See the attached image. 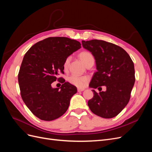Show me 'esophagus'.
Returning <instances> with one entry per match:
<instances>
[{
	"label": "esophagus",
	"instance_id": "obj_1",
	"mask_svg": "<svg viewBox=\"0 0 152 152\" xmlns=\"http://www.w3.org/2000/svg\"><path fill=\"white\" fill-rule=\"evenodd\" d=\"M85 89H84V88H78L77 89V91L78 92H82V91H84Z\"/></svg>",
	"mask_w": 152,
	"mask_h": 152
}]
</instances>
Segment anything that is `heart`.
<instances>
[{
	"instance_id": "1",
	"label": "heart",
	"mask_w": 152,
	"mask_h": 152,
	"mask_svg": "<svg viewBox=\"0 0 152 152\" xmlns=\"http://www.w3.org/2000/svg\"><path fill=\"white\" fill-rule=\"evenodd\" d=\"M79 57L81 60L84 62L86 66H87L92 62L94 61L93 55L89 51H83L80 53ZM72 59L71 56H68L66 58L63 63V68L67 69L69 64ZM89 78L87 76H78L75 75H71L67 77V80L69 83L79 87H84L87 82L88 81Z\"/></svg>"
}]
</instances>
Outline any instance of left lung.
<instances>
[{
  "instance_id": "obj_1",
  "label": "left lung",
  "mask_w": 152,
  "mask_h": 152,
  "mask_svg": "<svg viewBox=\"0 0 152 152\" xmlns=\"http://www.w3.org/2000/svg\"><path fill=\"white\" fill-rule=\"evenodd\" d=\"M83 47L93 54L97 72L89 86L98 89L105 86L107 91L88 101L91 112L104 118L117 116L129 102L135 82V71L129 55L121 47L102 40L82 41ZM102 91V90H101Z\"/></svg>"
}]
</instances>
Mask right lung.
Returning <instances> with one entry per match:
<instances>
[{"instance_id": "right-lung-1", "label": "right lung", "mask_w": 152, "mask_h": 152, "mask_svg": "<svg viewBox=\"0 0 152 152\" xmlns=\"http://www.w3.org/2000/svg\"><path fill=\"white\" fill-rule=\"evenodd\" d=\"M80 45L75 40L53 37L35 44L25 54L18 77L21 96L31 113L40 120H55L68 110L77 87L58 75L64 73L66 58ZM56 80L63 84L61 90L51 87Z\"/></svg>"}]
</instances>
